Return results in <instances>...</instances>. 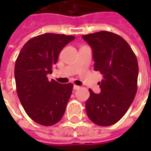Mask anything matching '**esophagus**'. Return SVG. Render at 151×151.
<instances>
[{"label": "esophagus", "mask_w": 151, "mask_h": 151, "mask_svg": "<svg viewBox=\"0 0 151 151\" xmlns=\"http://www.w3.org/2000/svg\"><path fill=\"white\" fill-rule=\"evenodd\" d=\"M81 88V87H80V86H76V85H74L73 86V90H78V89H80Z\"/></svg>", "instance_id": "34e87169"}]
</instances>
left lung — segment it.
I'll list each match as a JSON object with an SVG mask.
<instances>
[{
	"instance_id": "left-lung-1",
	"label": "left lung",
	"mask_w": 151,
	"mask_h": 151,
	"mask_svg": "<svg viewBox=\"0 0 151 151\" xmlns=\"http://www.w3.org/2000/svg\"><path fill=\"white\" fill-rule=\"evenodd\" d=\"M82 39L91 47L95 70L104 77L99 82V94L89 90L86 114L93 123L109 126L124 116L136 95L137 60L129 43L112 32L99 31Z\"/></svg>"
}]
</instances>
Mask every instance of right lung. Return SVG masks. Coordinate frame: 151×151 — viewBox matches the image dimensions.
<instances>
[{"mask_svg":"<svg viewBox=\"0 0 151 151\" xmlns=\"http://www.w3.org/2000/svg\"><path fill=\"white\" fill-rule=\"evenodd\" d=\"M75 39L72 35L46 33L32 38L22 47L14 67L16 89L28 116L43 126L62 118L73 84H61L47 75L52 73L60 52Z\"/></svg>","mask_w":151,"mask_h":151,"instance_id":"obj_1","label":"right lung"}]
</instances>
